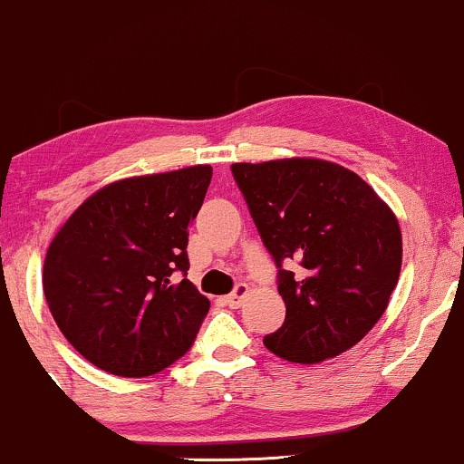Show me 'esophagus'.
<instances>
[{
	"label": "esophagus",
	"instance_id": "34e87169",
	"mask_svg": "<svg viewBox=\"0 0 464 464\" xmlns=\"http://www.w3.org/2000/svg\"><path fill=\"white\" fill-rule=\"evenodd\" d=\"M246 296H248V285H246V284H237L236 290H233L231 295H228L225 301H227L228 307H233V310H237V307L242 305Z\"/></svg>",
	"mask_w": 464,
	"mask_h": 464
}]
</instances>
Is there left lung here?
Instances as JSON below:
<instances>
[{
    "label": "left lung",
    "instance_id": "left-lung-1",
    "mask_svg": "<svg viewBox=\"0 0 464 464\" xmlns=\"http://www.w3.org/2000/svg\"><path fill=\"white\" fill-rule=\"evenodd\" d=\"M276 266L285 321L264 338L279 358L314 364L358 344L388 307L401 270V231L351 169L321 159L233 163ZM292 261L300 268L292 274Z\"/></svg>",
    "mask_w": 464,
    "mask_h": 464
}]
</instances>
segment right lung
<instances>
[{"label":"right lung","instance_id":"obj_1","mask_svg":"<svg viewBox=\"0 0 464 464\" xmlns=\"http://www.w3.org/2000/svg\"><path fill=\"white\" fill-rule=\"evenodd\" d=\"M209 183V165L117 180L52 239L45 301L69 344L98 369L148 377L194 344L209 301L188 279V237Z\"/></svg>","mask_w":464,"mask_h":464}]
</instances>
